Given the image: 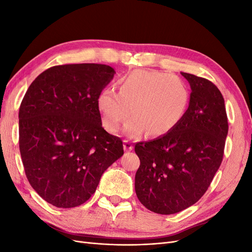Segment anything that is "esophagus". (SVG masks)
Instances as JSON below:
<instances>
[{"instance_id": "34e87169", "label": "esophagus", "mask_w": 252, "mask_h": 252, "mask_svg": "<svg viewBox=\"0 0 252 252\" xmlns=\"http://www.w3.org/2000/svg\"><path fill=\"white\" fill-rule=\"evenodd\" d=\"M124 149H125V151H131L133 149L132 142L128 141V140H125L124 141Z\"/></svg>"}]
</instances>
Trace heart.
Returning a JSON list of instances; mask_svg holds the SVG:
<instances>
[{"label": "heart", "mask_w": 252, "mask_h": 252, "mask_svg": "<svg viewBox=\"0 0 252 252\" xmlns=\"http://www.w3.org/2000/svg\"><path fill=\"white\" fill-rule=\"evenodd\" d=\"M188 87L178 75L159 71L134 70L120 80V90L104 89L96 105L102 125L109 132L117 131L129 114L124 126L130 138L163 135L171 131L184 117L189 104Z\"/></svg>", "instance_id": "heart-1"}]
</instances>
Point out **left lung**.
Segmentation results:
<instances>
[{
	"instance_id": "obj_1",
	"label": "left lung",
	"mask_w": 252,
	"mask_h": 252,
	"mask_svg": "<svg viewBox=\"0 0 252 252\" xmlns=\"http://www.w3.org/2000/svg\"><path fill=\"white\" fill-rule=\"evenodd\" d=\"M191 88L189 106L171 131L135 144L141 165L134 188L140 202L158 215H173L199 201L224 156L228 121L224 97L210 81L181 72Z\"/></svg>"
}]
</instances>
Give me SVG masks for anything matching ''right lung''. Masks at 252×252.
<instances>
[{
    "instance_id": "add662e5",
    "label": "right lung",
    "mask_w": 252,
    "mask_h": 252,
    "mask_svg": "<svg viewBox=\"0 0 252 252\" xmlns=\"http://www.w3.org/2000/svg\"><path fill=\"white\" fill-rule=\"evenodd\" d=\"M103 64L53 66L29 86L19 111L20 152L26 177L59 208L85 203L102 174L124 155L105 130L96 100L114 77Z\"/></svg>"
}]
</instances>
